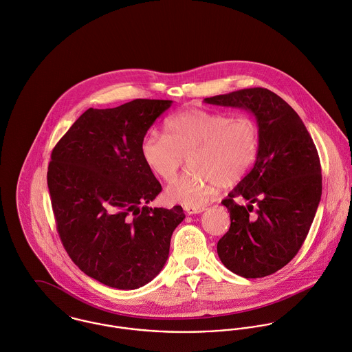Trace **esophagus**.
Listing matches in <instances>:
<instances>
[{"label": "esophagus", "mask_w": 352, "mask_h": 352, "mask_svg": "<svg viewBox=\"0 0 352 352\" xmlns=\"http://www.w3.org/2000/svg\"><path fill=\"white\" fill-rule=\"evenodd\" d=\"M207 210L206 207H200V208H190V207H185V212L188 214H195V213H201Z\"/></svg>", "instance_id": "1"}]
</instances>
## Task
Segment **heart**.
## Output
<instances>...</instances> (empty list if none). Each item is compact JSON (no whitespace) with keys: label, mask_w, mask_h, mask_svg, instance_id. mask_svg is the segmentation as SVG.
<instances>
[{"label":"heart","mask_w":352,"mask_h":352,"mask_svg":"<svg viewBox=\"0 0 352 352\" xmlns=\"http://www.w3.org/2000/svg\"><path fill=\"white\" fill-rule=\"evenodd\" d=\"M258 128L248 116L228 117L203 109L177 113L164 122V136L148 135L141 156L162 181L175 179L184 159L189 173L166 189V199L200 208L221 186L241 181L256 162Z\"/></svg>","instance_id":"heart-1"}]
</instances>
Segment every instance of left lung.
<instances>
[{
	"label": "left lung",
	"instance_id": "left-lung-1",
	"mask_svg": "<svg viewBox=\"0 0 352 352\" xmlns=\"http://www.w3.org/2000/svg\"><path fill=\"white\" fill-rule=\"evenodd\" d=\"M204 102L245 109L258 126L256 163L221 201L231 224L217 242L219 258L246 279L272 275L296 256L318 208L322 175L317 148L294 109L267 88H245ZM238 197L248 201L246 208L234 203Z\"/></svg>",
	"mask_w": 352,
	"mask_h": 352
}]
</instances>
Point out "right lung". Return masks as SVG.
<instances>
[{
    "label": "right lung",
    "mask_w": 352,
    "mask_h": 352,
    "mask_svg": "<svg viewBox=\"0 0 352 352\" xmlns=\"http://www.w3.org/2000/svg\"><path fill=\"white\" fill-rule=\"evenodd\" d=\"M171 100L135 99L88 109L52 152L47 186L57 231L72 261L109 287L135 289L164 267L181 206L149 208L162 185L141 142Z\"/></svg>",
    "instance_id": "add662e5"
}]
</instances>
